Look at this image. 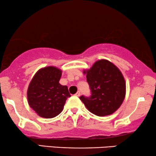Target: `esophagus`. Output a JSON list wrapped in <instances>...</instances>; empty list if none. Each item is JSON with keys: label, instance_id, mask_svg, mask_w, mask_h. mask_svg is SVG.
<instances>
[{"label": "esophagus", "instance_id": "obj_1", "mask_svg": "<svg viewBox=\"0 0 156 156\" xmlns=\"http://www.w3.org/2000/svg\"><path fill=\"white\" fill-rule=\"evenodd\" d=\"M75 96H76V97H80V91H78L75 94Z\"/></svg>", "mask_w": 156, "mask_h": 156}]
</instances>
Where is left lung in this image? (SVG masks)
Segmentation results:
<instances>
[{
  "mask_svg": "<svg viewBox=\"0 0 156 156\" xmlns=\"http://www.w3.org/2000/svg\"><path fill=\"white\" fill-rule=\"evenodd\" d=\"M90 97H80L89 112L99 116L112 114L120 107L126 95V82L120 70L106 59L97 61L84 71Z\"/></svg>",
  "mask_w": 156,
  "mask_h": 156,
  "instance_id": "8db88e82",
  "label": "left lung"
}]
</instances>
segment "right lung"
Instances as JSON below:
<instances>
[{"label":"right lung","mask_w":156,"mask_h":156,"mask_svg":"<svg viewBox=\"0 0 156 156\" xmlns=\"http://www.w3.org/2000/svg\"><path fill=\"white\" fill-rule=\"evenodd\" d=\"M62 71L55 67L40 69L33 76L27 89L30 107L40 116L54 118L62 111L66 100L71 97L67 86L59 83Z\"/></svg>","instance_id":"right-lung-1"}]
</instances>
